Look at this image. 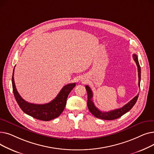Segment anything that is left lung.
<instances>
[{
    "instance_id": "left-lung-1",
    "label": "left lung",
    "mask_w": 154,
    "mask_h": 154,
    "mask_svg": "<svg viewBox=\"0 0 154 154\" xmlns=\"http://www.w3.org/2000/svg\"><path fill=\"white\" fill-rule=\"evenodd\" d=\"M133 59L135 60L138 69V76H139V87H140V78H141V69L138 60V58L136 54H133ZM86 91L87 92V106L89 111L97 118L103 119V120H115L121 116H122L125 113L130 110L135 104L137 99L139 97V94H137L134 98H133L130 102L125 104L124 106L120 109L110 110L109 112H102L97 108L92 100L93 97V93L91 88L88 85L85 86Z\"/></svg>"
}]
</instances>
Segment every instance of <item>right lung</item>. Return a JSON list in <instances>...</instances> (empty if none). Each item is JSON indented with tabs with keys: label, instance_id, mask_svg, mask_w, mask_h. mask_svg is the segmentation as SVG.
I'll list each match as a JSON object with an SVG mask.
<instances>
[{
	"label": "right lung",
	"instance_id": "add662e5",
	"mask_svg": "<svg viewBox=\"0 0 154 154\" xmlns=\"http://www.w3.org/2000/svg\"><path fill=\"white\" fill-rule=\"evenodd\" d=\"M14 69L12 78L13 93L15 99L20 108L26 114L36 119L48 121L58 117L66 107L67 97L70 91L75 87V83L69 84L65 85L56 97L49 103L45 104H34L23 100L18 93L15 87L14 79Z\"/></svg>",
	"mask_w": 154,
	"mask_h": 154
}]
</instances>
